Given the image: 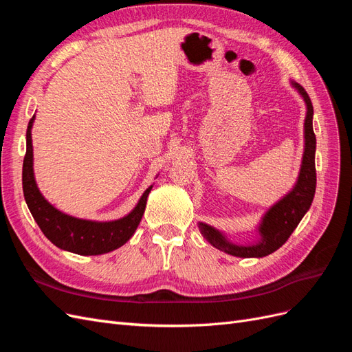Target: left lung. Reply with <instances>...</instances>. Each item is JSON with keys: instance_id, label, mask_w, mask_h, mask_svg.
Here are the masks:
<instances>
[{"instance_id": "8db88e82", "label": "left lung", "mask_w": 352, "mask_h": 352, "mask_svg": "<svg viewBox=\"0 0 352 352\" xmlns=\"http://www.w3.org/2000/svg\"><path fill=\"white\" fill-rule=\"evenodd\" d=\"M292 87L300 92L305 105L307 114L304 122V154L300 175H298L294 188L276 204H273L261 217L257 228L258 239L252 243H233L225 233L212 228L207 223H198V228L212 247L241 258H260L265 257L282 245L291 236V233L301 221L310 206L316 192V135L313 131V104L305 89L300 83L291 82Z\"/></svg>"}]
</instances>
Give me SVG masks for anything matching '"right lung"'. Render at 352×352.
<instances>
[{"instance_id":"1","label":"right lung","mask_w":352,"mask_h":352,"mask_svg":"<svg viewBox=\"0 0 352 352\" xmlns=\"http://www.w3.org/2000/svg\"><path fill=\"white\" fill-rule=\"evenodd\" d=\"M35 116L32 117L26 131V155L23 160V194L29 211L38 223L42 233L58 247L79 255H100L120 248L132 238L138 225L144 216L146 198L153 185L138 201L129 214L110 221L85 220L66 214L41 194L34 175V146H32V126Z\"/></svg>"}]
</instances>
